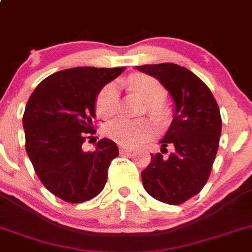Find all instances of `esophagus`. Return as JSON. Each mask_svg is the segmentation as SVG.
<instances>
[{"label": "esophagus", "instance_id": "esophagus-1", "mask_svg": "<svg viewBox=\"0 0 252 252\" xmlns=\"http://www.w3.org/2000/svg\"><path fill=\"white\" fill-rule=\"evenodd\" d=\"M119 151H121V153H126V152H131V151H134V148L121 145V146H119Z\"/></svg>", "mask_w": 252, "mask_h": 252}]
</instances>
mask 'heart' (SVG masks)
Here are the masks:
<instances>
[{"label":"heart","instance_id":"heart-1","mask_svg":"<svg viewBox=\"0 0 252 252\" xmlns=\"http://www.w3.org/2000/svg\"><path fill=\"white\" fill-rule=\"evenodd\" d=\"M128 86L145 101L152 112H161V102L165 100L166 91L158 79L145 73H136L126 81ZM119 107V92L115 82L105 84L95 99V111L102 119H108L117 113ZM105 134L116 142L126 146H136L156 134V126L148 119L116 118L105 126Z\"/></svg>","mask_w":252,"mask_h":252}]
</instances>
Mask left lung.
<instances>
[{"instance_id":"left-lung-1","label":"left lung","mask_w":252,"mask_h":252,"mask_svg":"<svg viewBox=\"0 0 252 252\" xmlns=\"http://www.w3.org/2000/svg\"><path fill=\"white\" fill-rule=\"evenodd\" d=\"M136 68L157 78L175 102L174 119L160 141L161 153L168 146L173 152L168 158L151 155L141 171L142 185L155 199L179 205L198 194L210 176L222 129L219 105L208 86L184 66L164 63Z\"/></svg>"}]
</instances>
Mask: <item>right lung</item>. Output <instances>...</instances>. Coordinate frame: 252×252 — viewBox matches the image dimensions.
Instances as JSON below:
<instances>
[{"mask_svg":"<svg viewBox=\"0 0 252 252\" xmlns=\"http://www.w3.org/2000/svg\"><path fill=\"white\" fill-rule=\"evenodd\" d=\"M124 70L67 68L44 78L29 97L23 116L26 152L44 187L65 202H87L104 189L117 145L101 139L88 152L82 145L94 133L97 93Z\"/></svg>","mask_w":252,"mask_h":252,"instance_id":"1","label":"right lung"}]
</instances>
